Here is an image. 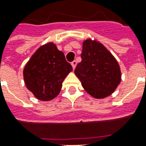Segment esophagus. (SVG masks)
<instances>
[{
    "label": "esophagus",
    "instance_id": "esophagus-1",
    "mask_svg": "<svg viewBox=\"0 0 146 146\" xmlns=\"http://www.w3.org/2000/svg\"><path fill=\"white\" fill-rule=\"evenodd\" d=\"M71 65H72V66H73V69L74 70V69L76 68V61H73V62H71Z\"/></svg>",
    "mask_w": 146,
    "mask_h": 146
}]
</instances>
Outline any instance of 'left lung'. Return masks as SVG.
I'll return each instance as SVG.
<instances>
[{"instance_id": "left-lung-1", "label": "left lung", "mask_w": 146, "mask_h": 146, "mask_svg": "<svg viewBox=\"0 0 146 146\" xmlns=\"http://www.w3.org/2000/svg\"><path fill=\"white\" fill-rule=\"evenodd\" d=\"M81 58L74 73L89 95L104 98L115 92L121 81V71L118 62L104 45L87 39L83 42Z\"/></svg>"}]
</instances>
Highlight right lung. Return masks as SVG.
Masks as SVG:
<instances>
[{"instance_id":"1","label":"right lung","mask_w":146,"mask_h":146,"mask_svg":"<svg viewBox=\"0 0 146 146\" xmlns=\"http://www.w3.org/2000/svg\"><path fill=\"white\" fill-rule=\"evenodd\" d=\"M72 70L63 52L49 42L40 46L26 64L24 82L37 99L50 101L59 94L63 80Z\"/></svg>"}]
</instances>
